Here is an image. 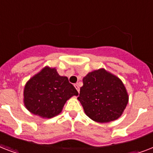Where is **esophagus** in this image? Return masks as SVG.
<instances>
[{"mask_svg": "<svg viewBox=\"0 0 153 153\" xmlns=\"http://www.w3.org/2000/svg\"><path fill=\"white\" fill-rule=\"evenodd\" d=\"M74 87L76 88V90H77V91H78V92H79V91H80V90H79V83H75V84H74Z\"/></svg>", "mask_w": 153, "mask_h": 153, "instance_id": "34e87169", "label": "esophagus"}]
</instances>
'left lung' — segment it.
Returning <instances> with one entry per match:
<instances>
[{
  "label": "left lung",
  "instance_id": "left-lung-1",
  "mask_svg": "<svg viewBox=\"0 0 153 153\" xmlns=\"http://www.w3.org/2000/svg\"><path fill=\"white\" fill-rule=\"evenodd\" d=\"M78 100L91 120L107 123L122 115L128 94L121 79L104 68L89 72L82 79Z\"/></svg>",
  "mask_w": 153,
  "mask_h": 153
}]
</instances>
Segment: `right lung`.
<instances>
[{"mask_svg": "<svg viewBox=\"0 0 153 153\" xmlns=\"http://www.w3.org/2000/svg\"><path fill=\"white\" fill-rule=\"evenodd\" d=\"M24 105L34 115L51 118L62 112L65 103L79 93L68 81L60 76L55 67H43L27 80L24 88Z\"/></svg>", "mask_w": 153, "mask_h": 153, "instance_id": "add662e5", "label": "right lung"}]
</instances>
